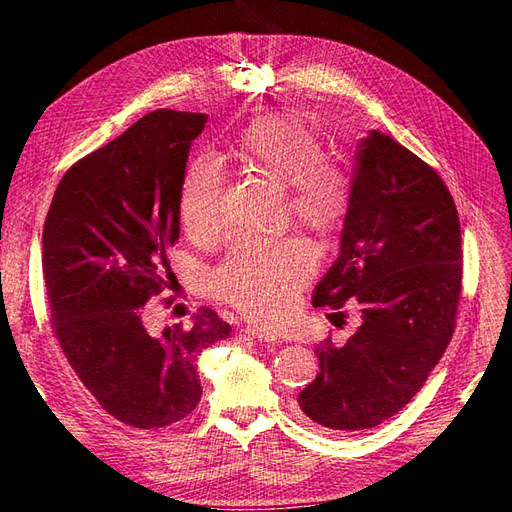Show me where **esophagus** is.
<instances>
[{
	"mask_svg": "<svg viewBox=\"0 0 512 512\" xmlns=\"http://www.w3.org/2000/svg\"><path fill=\"white\" fill-rule=\"evenodd\" d=\"M243 333H245V335H250L252 339H256V342H260V344H275V342H277V339H275L273 335H265L262 331L252 329V327H247Z\"/></svg>",
	"mask_w": 512,
	"mask_h": 512,
	"instance_id": "34e87169",
	"label": "esophagus"
}]
</instances>
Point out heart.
I'll return each mask as SVG.
<instances>
[{
  "mask_svg": "<svg viewBox=\"0 0 512 512\" xmlns=\"http://www.w3.org/2000/svg\"><path fill=\"white\" fill-rule=\"evenodd\" d=\"M232 158L280 185H288L294 224L318 237H331L350 209L348 170L327 160V151L307 121L275 113L247 126L232 143ZM224 170L209 156L194 158L179 185V218L194 241H211L224 228ZM316 258L294 239H243L209 275V290L262 329L290 320L299 292L312 280Z\"/></svg>",
  "mask_w": 512,
  "mask_h": 512,
  "instance_id": "heart-1",
  "label": "heart"
}]
</instances>
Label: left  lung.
I'll return each instance as SVG.
<instances>
[{
  "mask_svg": "<svg viewBox=\"0 0 512 512\" xmlns=\"http://www.w3.org/2000/svg\"><path fill=\"white\" fill-rule=\"evenodd\" d=\"M461 260L459 215L440 175L371 130L356 151L339 256L312 299L359 305L361 322L342 346L329 337L316 348L320 374L297 397L303 414L348 433L404 408L453 337Z\"/></svg>",
  "mask_w": 512,
  "mask_h": 512,
  "instance_id": "1",
  "label": "left lung"
}]
</instances>
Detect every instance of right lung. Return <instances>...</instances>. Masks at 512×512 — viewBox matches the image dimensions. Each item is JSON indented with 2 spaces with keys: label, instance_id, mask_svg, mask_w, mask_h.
I'll return each mask as SVG.
<instances>
[{
  "label": "right lung",
  "instance_id": "obj_1",
  "mask_svg": "<svg viewBox=\"0 0 512 512\" xmlns=\"http://www.w3.org/2000/svg\"><path fill=\"white\" fill-rule=\"evenodd\" d=\"M207 115L153 111L61 177L42 230L51 327L74 374L117 421L158 429L203 395L196 359L230 335L209 307L149 335L145 303L173 280L179 185Z\"/></svg>",
  "mask_w": 512,
  "mask_h": 512
}]
</instances>
